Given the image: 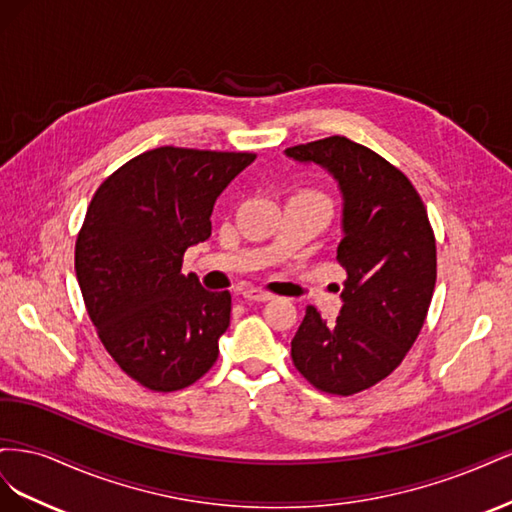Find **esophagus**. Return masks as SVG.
<instances>
[{"mask_svg":"<svg viewBox=\"0 0 512 512\" xmlns=\"http://www.w3.org/2000/svg\"><path fill=\"white\" fill-rule=\"evenodd\" d=\"M241 297L247 299V301H258V303H262V301H269L271 294L265 292V290H258V288H245V290L241 292Z\"/></svg>","mask_w":512,"mask_h":512,"instance_id":"1","label":"esophagus"}]
</instances>
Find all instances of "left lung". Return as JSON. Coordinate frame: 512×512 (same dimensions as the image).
Segmentation results:
<instances>
[{
    "label": "left lung",
    "mask_w": 512,
    "mask_h": 512,
    "mask_svg": "<svg viewBox=\"0 0 512 512\" xmlns=\"http://www.w3.org/2000/svg\"><path fill=\"white\" fill-rule=\"evenodd\" d=\"M284 153L337 181V260L348 273L335 322L307 305L292 361L316 389L354 395L389 376L421 333L436 286V239L414 185L371 149L329 136Z\"/></svg>",
    "instance_id": "left-lung-1"
}]
</instances>
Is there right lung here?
Masks as SVG:
<instances>
[{
  "mask_svg": "<svg viewBox=\"0 0 512 512\" xmlns=\"http://www.w3.org/2000/svg\"><path fill=\"white\" fill-rule=\"evenodd\" d=\"M254 153L158 147L108 177L91 198L74 269L104 348L151 391H179L218 361L230 292L183 275L188 247L211 237L218 196Z\"/></svg>",
  "mask_w": 512,
  "mask_h": 512,
  "instance_id": "1",
  "label": "right lung"
}]
</instances>
